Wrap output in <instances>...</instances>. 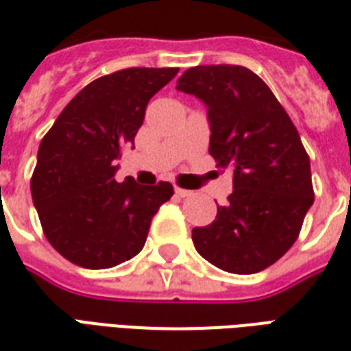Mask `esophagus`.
<instances>
[{
    "mask_svg": "<svg viewBox=\"0 0 351 351\" xmlns=\"http://www.w3.org/2000/svg\"><path fill=\"white\" fill-rule=\"evenodd\" d=\"M175 195L178 198H186V197H191L193 191H187V189H180V187H175Z\"/></svg>",
    "mask_w": 351,
    "mask_h": 351,
    "instance_id": "obj_1",
    "label": "esophagus"
}]
</instances>
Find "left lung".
<instances>
[{"instance_id": "8db88e82", "label": "left lung", "mask_w": 351, "mask_h": 351, "mask_svg": "<svg viewBox=\"0 0 351 351\" xmlns=\"http://www.w3.org/2000/svg\"><path fill=\"white\" fill-rule=\"evenodd\" d=\"M176 90L208 109L209 154L233 171V193L217 219L193 230L213 266L251 275L277 262L299 237L313 204L310 158L271 89L240 65L187 69Z\"/></svg>"}]
</instances>
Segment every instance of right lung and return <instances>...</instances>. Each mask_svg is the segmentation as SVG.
Instances as JSON below:
<instances>
[{"instance_id":"add662e5","label":"right lung","mask_w":351,"mask_h":351,"mask_svg":"<svg viewBox=\"0 0 351 351\" xmlns=\"http://www.w3.org/2000/svg\"><path fill=\"white\" fill-rule=\"evenodd\" d=\"M178 69H123L90 82L69 101L38 149L32 202L51 245L87 269H106L142 251L169 182L138 186L114 175L149 100Z\"/></svg>"}]
</instances>
